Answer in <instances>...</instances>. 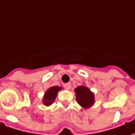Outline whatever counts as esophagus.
<instances>
[{
	"label": "esophagus",
	"instance_id": "obj_1",
	"mask_svg": "<svg viewBox=\"0 0 135 135\" xmlns=\"http://www.w3.org/2000/svg\"><path fill=\"white\" fill-rule=\"evenodd\" d=\"M64 88L66 90H69L71 88V85L70 83H66V84H64Z\"/></svg>",
	"mask_w": 135,
	"mask_h": 135
}]
</instances>
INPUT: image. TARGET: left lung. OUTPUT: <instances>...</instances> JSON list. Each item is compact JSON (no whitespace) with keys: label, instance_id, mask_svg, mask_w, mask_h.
<instances>
[{"label":"left lung","instance_id":"1","mask_svg":"<svg viewBox=\"0 0 135 135\" xmlns=\"http://www.w3.org/2000/svg\"><path fill=\"white\" fill-rule=\"evenodd\" d=\"M76 101L82 107L88 108L94 103V95L90 89L85 86H79L75 89Z\"/></svg>","mask_w":135,"mask_h":135}]
</instances>
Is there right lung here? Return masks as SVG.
Masks as SVG:
<instances>
[{"instance_id": "1", "label": "right lung", "mask_w": 135, "mask_h": 135, "mask_svg": "<svg viewBox=\"0 0 135 135\" xmlns=\"http://www.w3.org/2000/svg\"><path fill=\"white\" fill-rule=\"evenodd\" d=\"M61 88L58 86H54L52 88H49L46 93H45L44 98H43V103L45 105H50L53 103L54 100L56 99V95L58 94V92L61 90Z\"/></svg>"}]
</instances>
